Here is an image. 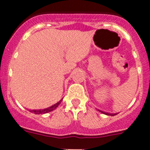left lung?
Instances as JSON below:
<instances>
[{
    "instance_id": "obj_1",
    "label": "left lung",
    "mask_w": 150,
    "mask_h": 150,
    "mask_svg": "<svg viewBox=\"0 0 150 150\" xmlns=\"http://www.w3.org/2000/svg\"><path fill=\"white\" fill-rule=\"evenodd\" d=\"M99 111H100V112H101V113H103V114H107V115H111V116H114V115H116V114H108V113H105V112L101 111V110H99Z\"/></svg>"
}]
</instances>
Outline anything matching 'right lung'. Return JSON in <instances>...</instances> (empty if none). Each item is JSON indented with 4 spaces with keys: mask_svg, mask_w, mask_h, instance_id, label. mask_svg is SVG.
Here are the masks:
<instances>
[{
    "mask_svg": "<svg viewBox=\"0 0 150 150\" xmlns=\"http://www.w3.org/2000/svg\"><path fill=\"white\" fill-rule=\"evenodd\" d=\"M62 101V100H60L58 103H57L56 104L53 105L51 107H48V108H46V109L43 110H29L32 113H34V114H47V113H49V112L52 111V110H54L57 108V107H58V105L61 103V102Z\"/></svg>",
    "mask_w": 150,
    "mask_h": 150,
    "instance_id": "add662e5",
    "label": "right lung"
}]
</instances>
